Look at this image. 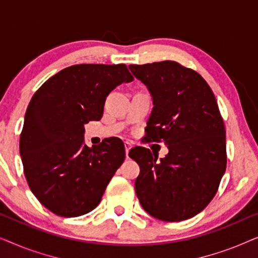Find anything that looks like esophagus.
<instances>
[{
    "label": "esophagus",
    "mask_w": 258,
    "mask_h": 258,
    "mask_svg": "<svg viewBox=\"0 0 258 258\" xmlns=\"http://www.w3.org/2000/svg\"><path fill=\"white\" fill-rule=\"evenodd\" d=\"M124 147H125V156H126V158H128V157H129V156H128V155H129V150L132 149L133 144L130 143V142H125V143H124Z\"/></svg>",
    "instance_id": "34e87169"
}]
</instances>
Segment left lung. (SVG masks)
Returning a JSON list of instances; mask_svg holds the SVG:
<instances>
[{
	"label": "left lung",
	"mask_w": 258,
	"mask_h": 258,
	"mask_svg": "<svg viewBox=\"0 0 258 258\" xmlns=\"http://www.w3.org/2000/svg\"><path fill=\"white\" fill-rule=\"evenodd\" d=\"M129 69L153 96L144 142L169 148L161 161L147 148L129 151L141 169L136 195L157 220H188L214 199L227 168L225 126L217 101L206 80L178 62L132 64Z\"/></svg>",
	"instance_id": "obj_1"
}]
</instances>
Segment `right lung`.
Returning a JSON list of instances; mask_svg holds the SVG:
<instances>
[{"instance_id": "add662e5", "label": "right lung", "mask_w": 258, "mask_h": 258, "mask_svg": "<svg viewBox=\"0 0 258 258\" xmlns=\"http://www.w3.org/2000/svg\"><path fill=\"white\" fill-rule=\"evenodd\" d=\"M134 77L125 64H75L45 81L28 105L20 154L28 185L57 216L77 217L101 202L125 158L117 137L89 148L83 124L98 121L111 90Z\"/></svg>"}]
</instances>
